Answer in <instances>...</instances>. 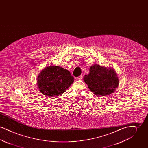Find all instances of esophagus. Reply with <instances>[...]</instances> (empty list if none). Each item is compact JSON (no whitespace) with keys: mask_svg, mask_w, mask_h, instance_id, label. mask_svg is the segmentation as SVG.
<instances>
[{"mask_svg":"<svg viewBox=\"0 0 148 148\" xmlns=\"http://www.w3.org/2000/svg\"><path fill=\"white\" fill-rule=\"evenodd\" d=\"M82 77H83V75H80V76H79L78 77H75V79L76 80H80V79H82Z\"/></svg>","mask_w":148,"mask_h":148,"instance_id":"34e87169","label":"esophagus"}]
</instances>
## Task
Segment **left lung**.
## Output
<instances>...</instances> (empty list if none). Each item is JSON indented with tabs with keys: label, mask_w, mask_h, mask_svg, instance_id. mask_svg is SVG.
Here are the masks:
<instances>
[{
	"label": "left lung",
	"mask_w": 148,
	"mask_h": 148,
	"mask_svg": "<svg viewBox=\"0 0 148 148\" xmlns=\"http://www.w3.org/2000/svg\"><path fill=\"white\" fill-rule=\"evenodd\" d=\"M89 74L85 75L84 80L89 89L97 95H108L118 86L119 80L113 69L101 67L99 65L92 66Z\"/></svg>",
	"instance_id": "1"
}]
</instances>
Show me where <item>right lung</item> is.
I'll return each instance as SVG.
<instances>
[{"mask_svg":"<svg viewBox=\"0 0 148 148\" xmlns=\"http://www.w3.org/2000/svg\"><path fill=\"white\" fill-rule=\"evenodd\" d=\"M74 82L70 72L59 66L45 68L38 77L40 92L48 96H58L66 90Z\"/></svg>","mask_w":148,"mask_h":148,"instance_id":"obj_1","label":"right lung"}]
</instances>
